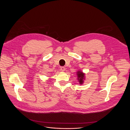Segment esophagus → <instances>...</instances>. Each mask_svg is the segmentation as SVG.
<instances>
[{
	"label": "esophagus",
	"instance_id": "1",
	"mask_svg": "<svg viewBox=\"0 0 130 130\" xmlns=\"http://www.w3.org/2000/svg\"><path fill=\"white\" fill-rule=\"evenodd\" d=\"M60 69H61V71H64L65 70V67H63V66H62V67H60Z\"/></svg>",
	"mask_w": 130,
	"mask_h": 130
}]
</instances>
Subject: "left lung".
Instances as JSON below:
<instances>
[{"instance_id": "left-lung-1", "label": "left lung", "mask_w": 130, "mask_h": 130, "mask_svg": "<svg viewBox=\"0 0 130 130\" xmlns=\"http://www.w3.org/2000/svg\"><path fill=\"white\" fill-rule=\"evenodd\" d=\"M77 73V76L78 78V80H79L80 83L81 84L83 83V79H84V73L81 71H78Z\"/></svg>"}]
</instances>
